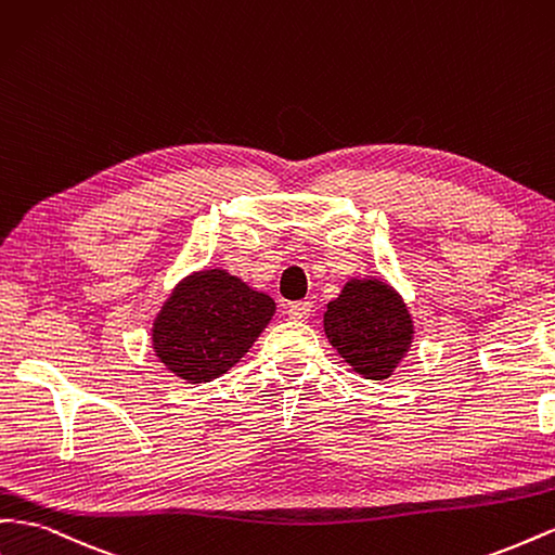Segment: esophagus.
<instances>
[{
  "instance_id": "esophagus-1",
  "label": "esophagus",
  "mask_w": 555,
  "mask_h": 555,
  "mask_svg": "<svg viewBox=\"0 0 555 555\" xmlns=\"http://www.w3.org/2000/svg\"><path fill=\"white\" fill-rule=\"evenodd\" d=\"M310 312H312V304H310V301H296V304H292V306H289V310H287L289 320H294V322H304V320H308V318H310Z\"/></svg>"
}]
</instances>
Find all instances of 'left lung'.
<instances>
[{
  "label": "left lung",
  "instance_id": "obj_1",
  "mask_svg": "<svg viewBox=\"0 0 555 555\" xmlns=\"http://www.w3.org/2000/svg\"><path fill=\"white\" fill-rule=\"evenodd\" d=\"M324 334L359 376L385 380L411 348L413 322L389 284L350 280L326 306Z\"/></svg>",
  "mask_w": 555,
  "mask_h": 555
}]
</instances>
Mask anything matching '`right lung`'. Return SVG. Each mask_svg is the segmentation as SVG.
I'll list each match as a JSON object with an SVG mask.
<instances>
[{"instance_id": "add662e5", "label": "right lung", "mask_w": 555, "mask_h": 555, "mask_svg": "<svg viewBox=\"0 0 555 555\" xmlns=\"http://www.w3.org/2000/svg\"><path fill=\"white\" fill-rule=\"evenodd\" d=\"M275 301L227 271L177 284L152 328L156 357L175 376L209 383L235 366L271 322Z\"/></svg>"}]
</instances>
